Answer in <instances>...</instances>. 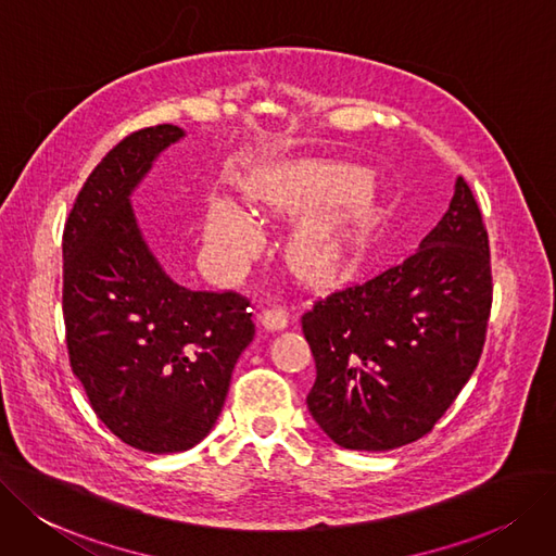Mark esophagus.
Returning a JSON list of instances; mask_svg holds the SVG:
<instances>
[{"mask_svg": "<svg viewBox=\"0 0 556 556\" xmlns=\"http://www.w3.org/2000/svg\"><path fill=\"white\" fill-rule=\"evenodd\" d=\"M262 324L269 328V330H280L287 326V321H290V309H287L285 305L276 303L271 307H264L262 315H260Z\"/></svg>", "mask_w": 556, "mask_h": 556, "instance_id": "1", "label": "esophagus"}]
</instances>
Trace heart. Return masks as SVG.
I'll return each mask as SVG.
<instances>
[{"mask_svg":"<svg viewBox=\"0 0 556 556\" xmlns=\"http://www.w3.org/2000/svg\"><path fill=\"white\" fill-rule=\"evenodd\" d=\"M365 187L361 173L336 166H309L264 182L255 189V201L287 212H305L326 203L349 201ZM361 218L315 220L305 226L292 243V264L307 278H336L349 264L361 241ZM210 239L226 253L243 251L253 241L249 216L230 203H216L207 224Z\"/></svg>","mask_w":556,"mask_h":556,"instance_id":"1","label":"heart"}]
</instances>
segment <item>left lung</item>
<instances>
[{
    "label": "left lung",
    "mask_w": 556,
    "mask_h": 556,
    "mask_svg": "<svg viewBox=\"0 0 556 556\" xmlns=\"http://www.w3.org/2000/svg\"><path fill=\"white\" fill-rule=\"evenodd\" d=\"M493 305L488 232L468 182L419 249L301 315L317 379L307 408L344 450L433 431L479 365Z\"/></svg>",
    "instance_id": "obj_1"
}]
</instances>
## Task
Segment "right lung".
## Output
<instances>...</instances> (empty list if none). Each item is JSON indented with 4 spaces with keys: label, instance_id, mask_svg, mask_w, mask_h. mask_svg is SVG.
Returning <instances> with one entry per match:
<instances>
[{
    "label": "right lung",
    "instance_id": "right-lung-1",
    "mask_svg": "<svg viewBox=\"0 0 556 556\" xmlns=\"http://www.w3.org/2000/svg\"><path fill=\"white\" fill-rule=\"evenodd\" d=\"M182 135L175 125L127 135L86 177L63 228L71 367L106 429L152 454L185 452L210 433L255 338L253 303L173 282L131 212V189Z\"/></svg>",
    "mask_w": 556,
    "mask_h": 556
}]
</instances>
